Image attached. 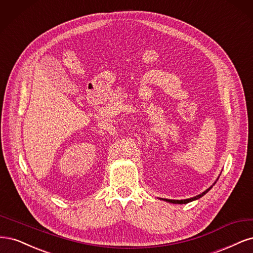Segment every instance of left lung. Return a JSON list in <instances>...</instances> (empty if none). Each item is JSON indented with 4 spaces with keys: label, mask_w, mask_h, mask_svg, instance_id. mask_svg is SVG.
Listing matches in <instances>:
<instances>
[{
    "label": "left lung",
    "mask_w": 253,
    "mask_h": 253,
    "mask_svg": "<svg viewBox=\"0 0 253 253\" xmlns=\"http://www.w3.org/2000/svg\"><path fill=\"white\" fill-rule=\"evenodd\" d=\"M215 183H216V182H215ZM215 183H214V184H215ZM214 184H213V185H214ZM211 188H212V186L209 187V188H208L207 190L204 191L203 193L197 195V197H193V198H190V199H186V200H168V199H162V200H164V201H166V202H168V203H172V204H187V203H189V202H192V201H195V200H198V199L202 198L203 195L206 194Z\"/></svg>",
    "instance_id": "left-lung-1"
}]
</instances>
